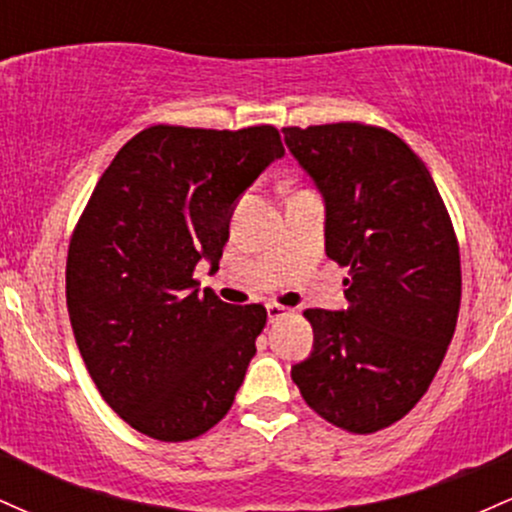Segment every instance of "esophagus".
Returning a JSON list of instances; mask_svg holds the SVG:
<instances>
[{"instance_id": "34e87169", "label": "esophagus", "mask_w": 512, "mask_h": 512, "mask_svg": "<svg viewBox=\"0 0 512 512\" xmlns=\"http://www.w3.org/2000/svg\"><path fill=\"white\" fill-rule=\"evenodd\" d=\"M267 313H269V322H276V320H281V317H289V315H293V310H291V308H286V305L269 303V305H267Z\"/></svg>"}]
</instances>
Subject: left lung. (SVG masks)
<instances>
[{"label": "left lung", "instance_id": "obj_1", "mask_svg": "<svg viewBox=\"0 0 512 512\" xmlns=\"http://www.w3.org/2000/svg\"><path fill=\"white\" fill-rule=\"evenodd\" d=\"M327 207V257L349 269L346 310H305L313 354L291 368L315 414L368 436L436 378L460 313V245L426 163L363 122L284 127Z\"/></svg>", "mask_w": 512, "mask_h": 512}]
</instances>
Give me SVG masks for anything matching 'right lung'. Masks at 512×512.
Wrapping results in <instances>:
<instances>
[{"instance_id": "obj_1", "label": "right lung", "mask_w": 512, "mask_h": 512, "mask_svg": "<svg viewBox=\"0 0 512 512\" xmlns=\"http://www.w3.org/2000/svg\"><path fill=\"white\" fill-rule=\"evenodd\" d=\"M279 129L154 125L117 151L76 221L67 310L81 358L105 402L163 443L192 440L231 409L260 303L197 291L195 269H219L233 202L274 158Z\"/></svg>"}]
</instances>
